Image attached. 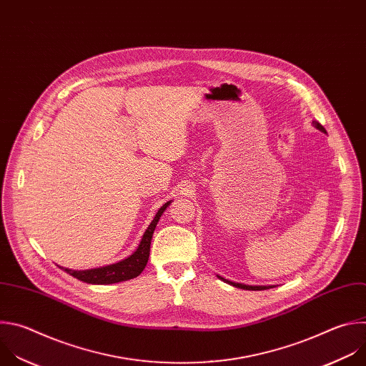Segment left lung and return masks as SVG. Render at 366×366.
<instances>
[{
  "mask_svg": "<svg viewBox=\"0 0 366 366\" xmlns=\"http://www.w3.org/2000/svg\"><path fill=\"white\" fill-rule=\"evenodd\" d=\"M313 125L317 128V129H320V131H323V132H326V129L323 128V125L320 124V122H317V121H313ZM219 277V275H217ZM221 278L222 281H225V282H228V284H231V285H234V287H238V288H242V290H267V288H269L268 285H247V284H241V282H234V281H229V280H227V278H222V277H219Z\"/></svg>",
  "mask_w": 366,
  "mask_h": 366,
  "instance_id": "left-lung-1",
  "label": "left lung"
}]
</instances>
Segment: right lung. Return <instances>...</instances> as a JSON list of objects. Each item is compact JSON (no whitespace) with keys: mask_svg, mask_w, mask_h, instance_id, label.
Returning a JSON list of instances; mask_svg holds the SVG:
<instances>
[{"mask_svg":"<svg viewBox=\"0 0 366 366\" xmlns=\"http://www.w3.org/2000/svg\"><path fill=\"white\" fill-rule=\"evenodd\" d=\"M169 204H170V202L164 203L159 209V212L156 213V216L153 219V222L150 224L147 231L144 232L137 251L131 257H128L117 264H112V265L94 268V269H85V271H75V269H69V268H63V267H60V268L64 269L71 277H75V278H78L84 282H89V284H112V282L127 281V280L138 277L142 272V269L145 268V265H147L154 229L157 227V222L160 221V216L169 207Z\"/></svg>","mask_w":366,"mask_h":366,"instance_id":"add662e5","label":"right lung"}]
</instances>
